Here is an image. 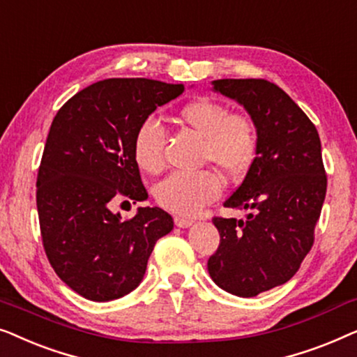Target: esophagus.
<instances>
[{
  "label": "esophagus",
  "instance_id": "34e87169",
  "mask_svg": "<svg viewBox=\"0 0 357 357\" xmlns=\"http://www.w3.org/2000/svg\"><path fill=\"white\" fill-rule=\"evenodd\" d=\"M174 222L177 227H190L193 224V219L190 218H183V216H175Z\"/></svg>",
  "mask_w": 357,
  "mask_h": 357
}]
</instances>
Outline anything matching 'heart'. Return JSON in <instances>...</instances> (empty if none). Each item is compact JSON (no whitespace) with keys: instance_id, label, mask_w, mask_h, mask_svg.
Wrapping results in <instances>:
<instances>
[{"instance_id":"obj_1","label":"heart","mask_w":357,"mask_h":357,"mask_svg":"<svg viewBox=\"0 0 357 357\" xmlns=\"http://www.w3.org/2000/svg\"><path fill=\"white\" fill-rule=\"evenodd\" d=\"M178 120L203 138L202 160L218 165L227 177L248 172L258 154V130L252 116L231 112L221 100L199 96L178 110ZM133 155L139 169L159 174L165 165L164 131L153 119L144 120L133 138ZM222 193V180L214 170L172 174L155 188V199L169 211L193 216Z\"/></svg>"}]
</instances>
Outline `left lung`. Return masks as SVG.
I'll use <instances>...</instances> for the list:
<instances>
[{"label":"left lung","instance_id":"8db88e82","mask_svg":"<svg viewBox=\"0 0 357 357\" xmlns=\"http://www.w3.org/2000/svg\"><path fill=\"white\" fill-rule=\"evenodd\" d=\"M214 91L245 107L258 130V154L224 202L247 219L214 216L219 247L208 271L221 289L253 297L284 284L315 238L326 195L319 131L301 107L266 79H218Z\"/></svg>","mask_w":357,"mask_h":357}]
</instances>
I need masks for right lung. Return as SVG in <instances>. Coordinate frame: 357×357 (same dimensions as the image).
<instances>
[{"mask_svg": "<svg viewBox=\"0 0 357 357\" xmlns=\"http://www.w3.org/2000/svg\"><path fill=\"white\" fill-rule=\"evenodd\" d=\"M183 89L110 77L73 96L52 121L37 174L42 243L58 278L86 299L114 301L138 287L155 242L174 229L172 216L158 206L121 221L112 204L148 198L135 133Z\"/></svg>", "mask_w": 357, "mask_h": 357, "instance_id": "1", "label": "right lung"}]
</instances>
